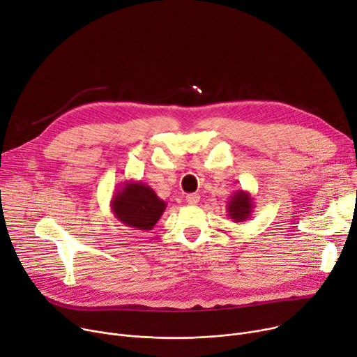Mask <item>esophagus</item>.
I'll return each mask as SVG.
<instances>
[{
	"instance_id": "34e87169",
	"label": "esophagus",
	"mask_w": 357,
	"mask_h": 357,
	"mask_svg": "<svg viewBox=\"0 0 357 357\" xmlns=\"http://www.w3.org/2000/svg\"><path fill=\"white\" fill-rule=\"evenodd\" d=\"M199 199H201L199 193H188V195H186V202H188V204H190V205H195V204H198V202H199Z\"/></svg>"
}]
</instances>
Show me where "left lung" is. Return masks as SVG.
<instances>
[{"label": "left lung", "mask_w": 357, "mask_h": 357, "mask_svg": "<svg viewBox=\"0 0 357 357\" xmlns=\"http://www.w3.org/2000/svg\"><path fill=\"white\" fill-rule=\"evenodd\" d=\"M253 209L255 204L250 193L243 189H238L236 192H234V195L228 201V205H226V212H228V216L235 223L249 220Z\"/></svg>", "instance_id": "left-lung-1"}]
</instances>
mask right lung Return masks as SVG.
<instances>
[{
    "label": "right lung",
    "instance_id": "1",
    "mask_svg": "<svg viewBox=\"0 0 357 357\" xmlns=\"http://www.w3.org/2000/svg\"><path fill=\"white\" fill-rule=\"evenodd\" d=\"M165 209V201H162L151 186L141 181H125L111 199L114 216L135 231H151Z\"/></svg>",
    "mask_w": 357,
    "mask_h": 357
}]
</instances>
